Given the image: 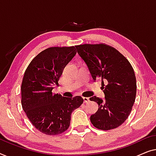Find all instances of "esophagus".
Masks as SVG:
<instances>
[{
    "instance_id": "1",
    "label": "esophagus",
    "mask_w": 156,
    "mask_h": 156,
    "mask_svg": "<svg viewBox=\"0 0 156 156\" xmlns=\"http://www.w3.org/2000/svg\"><path fill=\"white\" fill-rule=\"evenodd\" d=\"M83 100H84V102L85 103H87L90 102V99L89 98H86V97H84L83 98Z\"/></svg>"
}]
</instances>
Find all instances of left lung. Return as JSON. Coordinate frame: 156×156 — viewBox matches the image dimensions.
Returning a JSON list of instances; mask_svg holds the SVG:
<instances>
[{"instance_id":"8db88e82","label":"left lung","mask_w":156,"mask_h":156,"mask_svg":"<svg viewBox=\"0 0 156 156\" xmlns=\"http://www.w3.org/2000/svg\"><path fill=\"white\" fill-rule=\"evenodd\" d=\"M94 81L101 80L105 99L90 98L98 105L90 122L102 130L115 129L130 114L136 95V78L130 63L115 48L106 44L76 46Z\"/></svg>"}]
</instances>
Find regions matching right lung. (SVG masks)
I'll return each instance as SVG.
<instances>
[{"label":"right lung","instance_id":"obj_1","mask_svg":"<svg viewBox=\"0 0 156 156\" xmlns=\"http://www.w3.org/2000/svg\"><path fill=\"white\" fill-rule=\"evenodd\" d=\"M76 53V47L48 48L32 59L24 73L23 109L35 128L47 135L67 130L72 112L83 102L80 96L66 98L52 93L65 66Z\"/></svg>","mask_w":156,"mask_h":156}]
</instances>
